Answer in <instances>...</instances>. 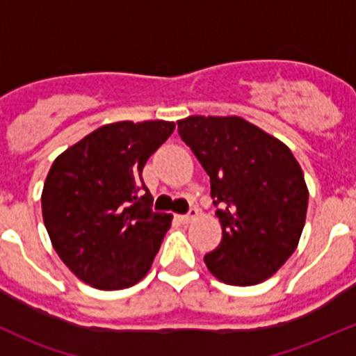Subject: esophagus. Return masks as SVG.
Returning <instances> with one entry per match:
<instances>
[{"label":"esophagus","instance_id":"esophagus-1","mask_svg":"<svg viewBox=\"0 0 356 356\" xmlns=\"http://www.w3.org/2000/svg\"><path fill=\"white\" fill-rule=\"evenodd\" d=\"M196 215H198V210H196L195 207H191V208H189V211H188V213H184V215H179V218H181V222H184V224H188V222H191L193 218L196 217Z\"/></svg>","mask_w":356,"mask_h":356}]
</instances>
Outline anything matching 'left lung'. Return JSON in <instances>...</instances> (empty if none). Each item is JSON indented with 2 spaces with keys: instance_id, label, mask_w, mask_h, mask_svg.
<instances>
[{
  "instance_id": "8db88e82",
  "label": "left lung",
  "mask_w": 356,
  "mask_h": 356,
  "mask_svg": "<svg viewBox=\"0 0 356 356\" xmlns=\"http://www.w3.org/2000/svg\"><path fill=\"white\" fill-rule=\"evenodd\" d=\"M179 136L210 177L222 241L204 254L231 286H253L279 270L305 227L308 189L289 148L239 117H188Z\"/></svg>"
}]
</instances>
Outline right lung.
Returning <instances> with one entry per match:
<instances>
[{
    "label": "right lung",
    "instance_id": "1",
    "mask_svg": "<svg viewBox=\"0 0 356 356\" xmlns=\"http://www.w3.org/2000/svg\"><path fill=\"white\" fill-rule=\"evenodd\" d=\"M174 122L103 125L53 161L42 189L46 231L63 264L96 289L148 274L172 215L153 210L143 168Z\"/></svg>",
    "mask_w": 356,
    "mask_h": 356
}]
</instances>
